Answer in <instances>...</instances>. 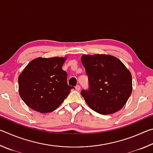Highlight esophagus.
I'll use <instances>...</instances> for the list:
<instances>
[{"label":"esophagus","mask_w":153,"mask_h":153,"mask_svg":"<svg viewBox=\"0 0 153 153\" xmlns=\"http://www.w3.org/2000/svg\"><path fill=\"white\" fill-rule=\"evenodd\" d=\"M80 89H81V87H80V86H79V85H77V86H76V90H77V91H79Z\"/></svg>","instance_id":"obj_1"}]
</instances>
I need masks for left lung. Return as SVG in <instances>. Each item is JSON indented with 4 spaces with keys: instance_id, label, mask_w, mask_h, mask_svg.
Instances as JSON below:
<instances>
[{
    "instance_id": "obj_1",
    "label": "left lung",
    "mask_w": 153,
    "mask_h": 153,
    "mask_svg": "<svg viewBox=\"0 0 153 153\" xmlns=\"http://www.w3.org/2000/svg\"><path fill=\"white\" fill-rule=\"evenodd\" d=\"M88 77L89 88L81 95L98 113L109 115L120 110L132 92V78L124 64L109 55H84L81 57Z\"/></svg>"
}]
</instances>
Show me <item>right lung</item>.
<instances>
[{"label": "right lung", "instance_id": "right-lung-1", "mask_svg": "<svg viewBox=\"0 0 153 153\" xmlns=\"http://www.w3.org/2000/svg\"><path fill=\"white\" fill-rule=\"evenodd\" d=\"M64 57L33 59L18 77L20 97L28 107L42 113L55 110L74 86L67 84L62 67Z\"/></svg>", "mask_w": 153, "mask_h": 153}]
</instances>
